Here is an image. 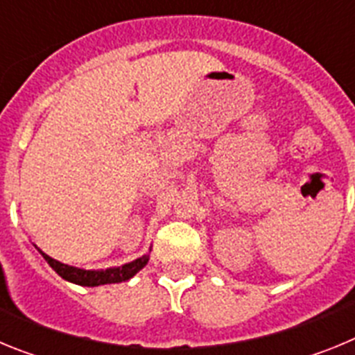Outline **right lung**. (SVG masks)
I'll list each match as a JSON object with an SVG mask.
<instances>
[{"label":"right lung","mask_w":355,"mask_h":355,"mask_svg":"<svg viewBox=\"0 0 355 355\" xmlns=\"http://www.w3.org/2000/svg\"><path fill=\"white\" fill-rule=\"evenodd\" d=\"M35 249L42 254V258L49 263L53 270L60 275L62 279L69 281V283L80 284V286H101V284H114V283H124L130 281L135 274H139L144 266L149 261V254H144L142 258L135 259V261L126 263L122 266H114V268H106V270H85V268H78V266L65 265V263L53 259L46 252L35 245Z\"/></svg>","instance_id":"obj_1"}]
</instances>
